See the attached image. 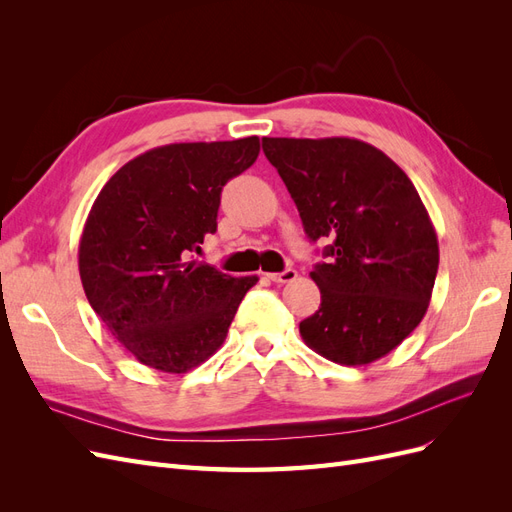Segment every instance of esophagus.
Returning <instances> with one entry per match:
<instances>
[{"label":"esophagus","mask_w":512,"mask_h":512,"mask_svg":"<svg viewBox=\"0 0 512 512\" xmlns=\"http://www.w3.org/2000/svg\"><path fill=\"white\" fill-rule=\"evenodd\" d=\"M269 280L275 284H290L297 280V271L294 269H284L282 273H269Z\"/></svg>","instance_id":"1"}]
</instances>
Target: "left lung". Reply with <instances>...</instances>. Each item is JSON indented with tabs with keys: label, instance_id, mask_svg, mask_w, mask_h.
<instances>
[{
	"label": "left lung",
	"instance_id": "8db88e82",
	"mask_svg": "<svg viewBox=\"0 0 512 512\" xmlns=\"http://www.w3.org/2000/svg\"><path fill=\"white\" fill-rule=\"evenodd\" d=\"M309 241L331 239L309 273L320 307L299 324L305 344L339 365L389 354L423 320L438 273V237L408 175L346 136L262 138Z\"/></svg>",
	"mask_w": 512,
	"mask_h": 512
}]
</instances>
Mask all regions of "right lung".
<instances>
[{
    "mask_svg": "<svg viewBox=\"0 0 512 512\" xmlns=\"http://www.w3.org/2000/svg\"><path fill=\"white\" fill-rule=\"evenodd\" d=\"M258 153V136L164 145L123 164L100 190L79 245L81 282L143 365L185 374L205 363L258 282L190 260L218 230L222 188Z\"/></svg>",
    "mask_w": 512,
    "mask_h": 512,
    "instance_id": "right-lung-1",
    "label": "right lung"
}]
</instances>
